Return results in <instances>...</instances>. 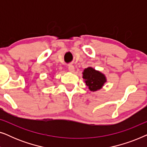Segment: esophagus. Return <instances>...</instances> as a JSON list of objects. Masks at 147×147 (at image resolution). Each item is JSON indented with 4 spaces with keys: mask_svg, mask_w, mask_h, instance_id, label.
<instances>
[{
    "mask_svg": "<svg viewBox=\"0 0 147 147\" xmlns=\"http://www.w3.org/2000/svg\"><path fill=\"white\" fill-rule=\"evenodd\" d=\"M68 69H69V71L70 72H72V73L75 71V67H74V66L72 65H69L68 66Z\"/></svg>",
    "mask_w": 147,
    "mask_h": 147,
    "instance_id": "34e87169",
    "label": "esophagus"
}]
</instances>
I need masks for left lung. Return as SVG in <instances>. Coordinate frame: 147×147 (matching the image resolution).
<instances>
[{"label":"left lung","instance_id":"left-lung-1","mask_svg":"<svg viewBox=\"0 0 147 147\" xmlns=\"http://www.w3.org/2000/svg\"><path fill=\"white\" fill-rule=\"evenodd\" d=\"M82 74L84 82L91 92H96L102 89L107 82L106 76L103 73L92 67L86 68Z\"/></svg>","mask_w":147,"mask_h":147}]
</instances>
